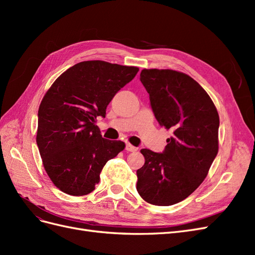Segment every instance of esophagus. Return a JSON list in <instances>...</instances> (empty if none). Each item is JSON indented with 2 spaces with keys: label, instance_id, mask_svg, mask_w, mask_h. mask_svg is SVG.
Returning <instances> with one entry per match:
<instances>
[{
  "label": "esophagus",
  "instance_id": "1",
  "mask_svg": "<svg viewBox=\"0 0 255 255\" xmlns=\"http://www.w3.org/2000/svg\"><path fill=\"white\" fill-rule=\"evenodd\" d=\"M126 150L128 152H135V151H137V148H136V146L130 144V143H127L126 144Z\"/></svg>",
  "mask_w": 255,
  "mask_h": 255
}]
</instances>
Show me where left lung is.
Segmentation results:
<instances>
[{"label":"left lung","mask_w":255,"mask_h":255,"mask_svg":"<svg viewBox=\"0 0 255 255\" xmlns=\"http://www.w3.org/2000/svg\"><path fill=\"white\" fill-rule=\"evenodd\" d=\"M140 81L160 127L171 128L163 153L142 149L137 191L148 203H179L201 184L218 153L219 116L207 92L189 75L143 69Z\"/></svg>","instance_id":"8db88e82"}]
</instances>
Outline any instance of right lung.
<instances>
[{"instance_id":"obj_1","label":"right lung","mask_w":255,"mask_h":255,"mask_svg":"<svg viewBox=\"0 0 255 255\" xmlns=\"http://www.w3.org/2000/svg\"><path fill=\"white\" fill-rule=\"evenodd\" d=\"M138 70L102 60L82 61L58 76L43 97L36 141L45 171L65 194H89L104 165L125 149V142L103 138L96 122L105 118L107 105Z\"/></svg>"}]
</instances>
